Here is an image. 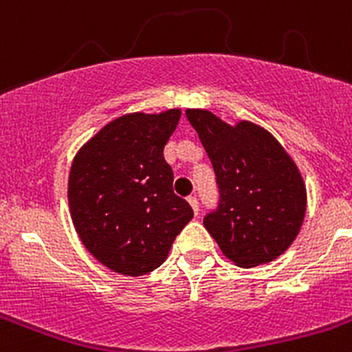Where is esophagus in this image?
<instances>
[{"instance_id":"esophagus-1","label":"esophagus","mask_w":352,"mask_h":352,"mask_svg":"<svg viewBox=\"0 0 352 352\" xmlns=\"http://www.w3.org/2000/svg\"><path fill=\"white\" fill-rule=\"evenodd\" d=\"M188 204L192 206L194 213L197 214L199 213V201H197V197H195V195H190V197H188Z\"/></svg>"}]
</instances>
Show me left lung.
I'll use <instances>...</instances> for the list:
<instances>
[{
    "instance_id": "left-lung-1",
    "label": "left lung",
    "mask_w": 352,
    "mask_h": 352,
    "mask_svg": "<svg viewBox=\"0 0 352 352\" xmlns=\"http://www.w3.org/2000/svg\"><path fill=\"white\" fill-rule=\"evenodd\" d=\"M217 176L219 206L204 217L214 241L241 268L284 254L300 232L307 208L303 179L272 133L241 121L227 125L203 109H188Z\"/></svg>"
}]
</instances>
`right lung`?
Segmentation results:
<instances>
[{"label":"right lung","instance_id":"right-lung-1","mask_svg":"<svg viewBox=\"0 0 352 352\" xmlns=\"http://www.w3.org/2000/svg\"><path fill=\"white\" fill-rule=\"evenodd\" d=\"M179 114L170 109L118 118L72 164L68 203L77 234L95 259L123 275L158 268L194 217L173 192V169L164 160Z\"/></svg>","mask_w":352,"mask_h":352}]
</instances>
